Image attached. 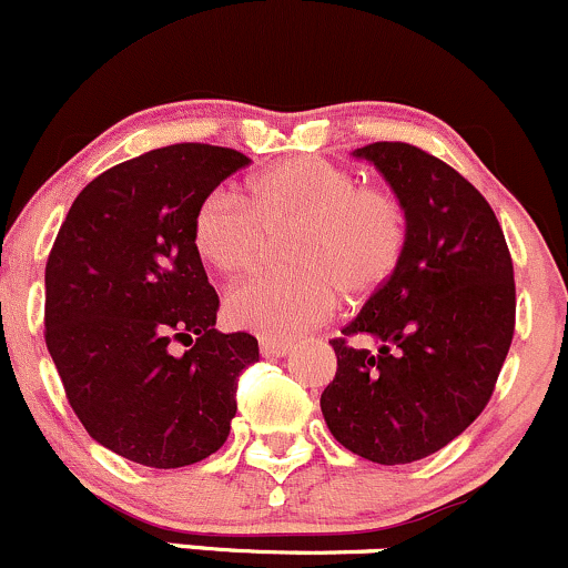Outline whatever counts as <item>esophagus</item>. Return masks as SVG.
Listing matches in <instances>:
<instances>
[{
    "label": "esophagus",
    "instance_id": "esophagus-1",
    "mask_svg": "<svg viewBox=\"0 0 568 568\" xmlns=\"http://www.w3.org/2000/svg\"><path fill=\"white\" fill-rule=\"evenodd\" d=\"M260 352H262V357H286L292 352V344H290V341L262 338L260 341Z\"/></svg>",
    "mask_w": 568,
    "mask_h": 568
}]
</instances>
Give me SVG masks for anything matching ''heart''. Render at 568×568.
Instances as JSON below:
<instances>
[{
    "label": "heart",
    "instance_id": "heart-1",
    "mask_svg": "<svg viewBox=\"0 0 568 568\" xmlns=\"http://www.w3.org/2000/svg\"><path fill=\"white\" fill-rule=\"evenodd\" d=\"M292 230L284 260L292 271L235 286L224 316L237 331L273 341L322 325L338 290L365 297L382 290L406 252L408 222L395 194L357 186V175L325 156L273 162L243 186V203L213 192L192 219V246L222 276H241L257 262L265 235Z\"/></svg>",
    "mask_w": 568,
    "mask_h": 568
}]
</instances>
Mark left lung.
<instances>
[{"instance_id": "obj_1", "label": "left lung", "mask_w": 568, "mask_h": 568, "mask_svg": "<svg viewBox=\"0 0 568 568\" xmlns=\"http://www.w3.org/2000/svg\"><path fill=\"white\" fill-rule=\"evenodd\" d=\"M352 156L384 175L408 237L393 278L331 341L338 368L320 406L349 453L398 466L447 447L490 400L515 335V271L496 213L447 162L408 143Z\"/></svg>"}]
</instances>
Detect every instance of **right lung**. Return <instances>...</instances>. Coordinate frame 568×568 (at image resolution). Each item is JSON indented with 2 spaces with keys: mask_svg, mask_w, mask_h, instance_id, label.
Listing matches in <instances>:
<instances>
[{
  "mask_svg": "<svg viewBox=\"0 0 568 568\" xmlns=\"http://www.w3.org/2000/svg\"><path fill=\"white\" fill-rule=\"evenodd\" d=\"M241 151L179 143L97 175L45 265V344L97 444L149 468L205 460L230 436L257 338L219 333V295L192 246L197 205ZM175 339L187 346L175 356Z\"/></svg>",
  "mask_w": 568,
  "mask_h": 568,
  "instance_id": "obj_1",
  "label": "right lung"
}]
</instances>
